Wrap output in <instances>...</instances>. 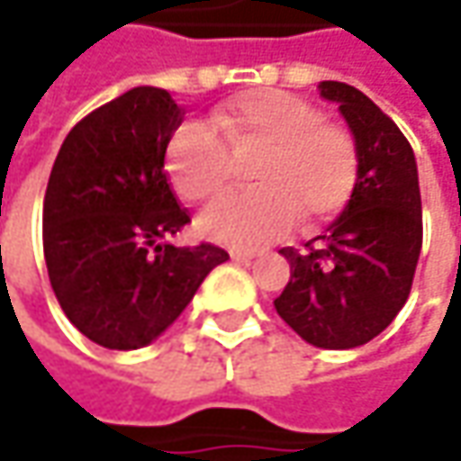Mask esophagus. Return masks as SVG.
<instances>
[{
  "label": "esophagus",
  "mask_w": 461,
  "mask_h": 461,
  "mask_svg": "<svg viewBox=\"0 0 461 461\" xmlns=\"http://www.w3.org/2000/svg\"><path fill=\"white\" fill-rule=\"evenodd\" d=\"M230 255H231V260H237V262H247V260H252V258H258V252H247V249H231Z\"/></svg>",
  "instance_id": "1"
}]
</instances>
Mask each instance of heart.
Here are the masks:
<instances>
[{
    "label": "heart",
    "mask_w": 461,
    "mask_h": 461,
    "mask_svg": "<svg viewBox=\"0 0 461 461\" xmlns=\"http://www.w3.org/2000/svg\"><path fill=\"white\" fill-rule=\"evenodd\" d=\"M258 155L255 188L216 201L201 234L231 247H260L294 224H321L349 203L359 178L355 137L288 91L262 88L216 109L212 127L183 122L170 135L166 167L176 194L203 203L227 191L234 158Z\"/></svg>",
    "instance_id": "obj_1"
}]
</instances>
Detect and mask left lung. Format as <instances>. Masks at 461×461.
<instances>
[{
    "instance_id": "obj_1",
    "label": "left lung",
    "mask_w": 461,
    "mask_h": 461,
    "mask_svg": "<svg viewBox=\"0 0 461 461\" xmlns=\"http://www.w3.org/2000/svg\"><path fill=\"white\" fill-rule=\"evenodd\" d=\"M319 91L355 135L357 188L324 234L301 252L280 249L291 280L276 311L313 347L352 349L375 339L411 294L423 242L419 170L398 124L359 88L321 81Z\"/></svg>"
}]
</instances>
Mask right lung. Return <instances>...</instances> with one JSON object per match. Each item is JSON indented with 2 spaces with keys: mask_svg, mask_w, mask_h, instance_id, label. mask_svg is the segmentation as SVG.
I'll list each match as a JSON object with an SVG mask.
<instances>
[{
  "mask_svg": "<svg viewBox=\"0 0 461 461\" xmlns=\"http://www.w3.org/2000/svg\"><path fill=\"white\" fill-rule=\"evenodd\" d=\"M181 122L166 88H130L73 127L48 178V278L68 321L106 349L158 339L230 260L209 242H167L191 221L166 176L167 142Z\"/></svg>",
  "mask_w": 461,
  "mask_h": 461,
  "instance_id": "1",
  "label": "right lung"
}]
</instances>
